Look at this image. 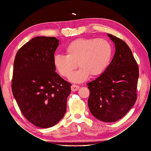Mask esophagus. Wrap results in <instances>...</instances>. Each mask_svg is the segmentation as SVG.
<instances>
[{
  "instance_id": "obj_1",
  "label": "esophagus",
  "mask_w": 151,
  "mask_h": 151,
  "mask_svg": "<svg viewBox=\"0 0 151 151\" xmlns=\"http://www.w3.org/2000/svg\"><path fill=\"white\" fill-rule=\"evenodd\" d=\"M79 89V86L76 84H72L71 86V89L72 91H76Z\"/></svg>"
}]
</instances>
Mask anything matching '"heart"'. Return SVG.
I'll use <instances>...</instances> for the list:
<instances>
[{
	"instance_id": "b5f03b06",
	"label": "heart",
	"mask_w": 151,
	"mask_h": 151,
	"mask_svg": "<svg viewBox=\"0 0 151 151\" xmlns=\"http://www.w3.org/2000/svg\"><path fill=\"white\" fill-rule=\"evenodd\" d=\"M65 53V55L54 56L55 67L60 76L68 78L78 65L80 68L71 79L81 83L89 74L98 76L106 70L111 60L113 48L111 43L103 38H78L67 45Z\"/></svg>"
}]
</instances>
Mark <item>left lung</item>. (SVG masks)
Segmentation results:
<instances>
[{"mask_svg": "<svg viewBox=\"0 0 151 151\" xmlns=\"http://www.w3.org/2000/svg\"><path fill=\"white\" fill-rule=\"evenodd\" d=\"M115 45V53L102 74L87 84L90 91L88 106L97 119L114 122L134 106L137 98L139 66L127 43L108 34Z\"/></svg>", "mask_w": 151, "mask_h": 151, "instance_id": "8db88e82", "label": "left lung"}]
</instances>
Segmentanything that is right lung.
<instances>
[{"instance_id":"obj_1","label":"right lung","mask_w":151,"mask_h":151,"mask_svg":"<svg viewBox=\"0 0 151 151\" xmlns=\"http://www.w3.org/2000/svg\"><path fill=\"white\" fill-rule=\"evenodd\" d=\"M55 37L38 36L18 50L12 79L14 97L22 115L32 124L51 127L64 116L71 84L55 72Z\"/></svg>"}]
</instances>
